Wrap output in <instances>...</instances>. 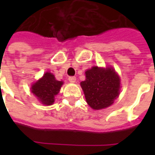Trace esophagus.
<instances>
[{"label": "esophagus", "instance_id": "34e87169", "mask_svg": "<svg viewBox=\"0 0 155 155\" xmlns=\"http://www.w3.org/2000/svg\"><path fill=\"white\" fill-rule=\"evenodd\" d=\"M69 81L71 82V83H74L75 81H76V78L74 77V76H71V77H69Z\"/></svg>", "mask_w": 155, "mask_h": 155}]
</instances>
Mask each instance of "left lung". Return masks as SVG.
<instances>
[{
    "label": "left lung",
    "mask_w": 155,
    "mask_h": 155,
    "mask_svg": "<svg viewBox=\"0 0 155 155\" xmlns=\"http://www.w3.org/2000/svg\"><path fill=\"white\" fill-rule=\"evenodd\" d=\"M87 104L93 110L110 106L120 94V79L112 67L93 66L85 71V81H81Z\"/></svg>",
    "instance_id": "1"
}]
</instances>
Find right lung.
I'll return each mask as SVG.
<instances>
[{
	"label": "right lung",
	"instance_id": "1",
	"mask_svg": "<svg viewBox=\"0 0 155 155\" xmlns=\"http://www.w3.org/2000/svg\"><path fill=\"white\" fill-rule=\"evenodd\" d=\"M63 81H56L54 74L46 72L43 77L32 84L31 89L42 104L51 105L54 102V97L59 93Z\"/></svg>",
	"mask_w": 155,
	"mask_h": 155
}]
</instances>
